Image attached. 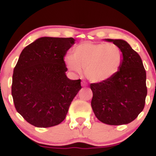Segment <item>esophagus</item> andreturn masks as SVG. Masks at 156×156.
I'll list each match as a JSON object with an SVG mask.
<instances>
[{
	"label": "esophagus",
	"instance_id": "34e87169",
	"mask_svg": "<svg viewBox=\"0 0 156 156\" xmlns=\"http://www.w3.org/2000/svg\"><path fill=\"white\" fill-rule=\"evenodd\" d=\"M81 85H82V87H87V83H86L85 81H82V82H81Z\"/></svg>",
	"mask_w": 156,
	"mask_h": 156
}]
</instances>
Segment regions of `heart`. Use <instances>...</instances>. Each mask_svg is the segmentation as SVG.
Instances as JSON below:
<instances>
[{
	"label": "heart",
	"instance_id": "heart-1",
	"mask_svg": "<svg viewBox=\"0 0 156 156\" xmlns=\"http://www.w3.org/2000/svg\"><path fill=\"white\" fill-rule=\"evenodd\" d=\"M123 62L121 48L114 43L83 42L76 46L64 62L69 70L81 74L92 83H102L117 74Z\"/></svg>",
	"mask_w": 156,
	"mask_h": 156
}]
</instances>
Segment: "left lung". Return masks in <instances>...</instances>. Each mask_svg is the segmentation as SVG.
Wrapping results in <instances>:
<instances>
[{"label":"left lung","mask_w":156,"mask_h":156,"mask_svg":"<svg viewBox=\"0 0 156 156\" xmlns=\"http://www.w3.org/2000/svg\"><path fill=\"white\" fill-rule=\"evenodd\" d=\"M121 48L123 62L119 72L110 80L91 83V102L96 117L111 125L131 122L144 109L147 93L146 71L141 58L123 39H105Z\"/></svg>","instance_id":"8db88e82"}]
</instances>
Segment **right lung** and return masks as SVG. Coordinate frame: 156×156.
<instances>
[{
  "mask_svg": "<svg viewBox=\"0 0 156 156\" xmlns=\"http://www.w3.org/2000/svg\"><path fill=\"white\" fill-rule=\"evenodd\" d=\"M75 39L44 37L21 52L12 76L17 112L31 125L49 128L65 119L80 80L67 78L64 58Z\"/></svg>",
  "mask_w": 156,
  "mask_h": 156,
  "instance_id": "obj_1",
  "label": "right lung"
}]
</instances>
